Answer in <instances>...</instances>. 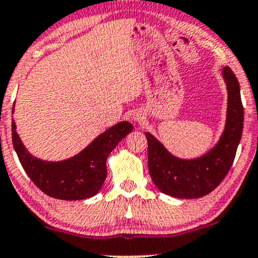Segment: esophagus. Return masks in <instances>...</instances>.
I'll return each mask as SVG.
<instances>
[{"label":"esophagus","mask_w":258,"mask_h":258,"mask_svg":"<svg viewBox=\"0 0 258 258\" xmlns=\"http://www.w3.org/2000/svg\"><path fill=\"white\" fill-rule=\"evenodd\" d=\"M137 119H139V118H137Z\"/></svg>","instance_id":"34e87169"}]
</instances>
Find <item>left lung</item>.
Instances as JSON below:
<instances>
[{
    "label": "left lung",
    "instance_id": "1",
    "mask_svg": "<svg viewBox=\"0 0 258 258\" xmlns=\"http://www.w3.org/2000/svg\"><path fill=\"white\" fill-rule=\"evenodd\" d=\"M228 87V114L224 134L204 156L182 160L172 156L160 141L149 133V171L154 183L165 195L176 198H199L209 195L221 183L235 160L242 135L243 107L240 85L229 66L223 69Z\"/></svg>",
    "mask_w": 258,
    "mask_h": 258
}]
</instances>
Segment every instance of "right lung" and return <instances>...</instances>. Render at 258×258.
Listing matches in <instances>:
<instances>
[{
	"label": "right lung",
	"mask_w": 258,
	"mask_h": 258,
	"mask_svg": "<svg viewBox=\"0 0 258 258\" xmlns=\"http://www.w3.org/2000/svg\"><path fill=\"white\" fill-rule=\"evenodd\" d=\"M133 130L121 121L96 138L76 156L49 162L32 156L19 139L12 121L13 148L29 178L45 195L63 201H81L98 193L107 177V157L119 141Z\"/></svg>",
	"instance_id": "obj_1"
}]
</instances>
